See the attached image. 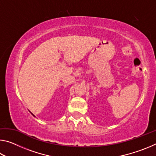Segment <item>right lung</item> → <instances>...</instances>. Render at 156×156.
<instances>
[{
    "label": "right lung",
    "mask_w": 156,
    "mask_h": 156,
    "mask_svg": "<svg viewBox=\"0 0 156 156\" xmlns=\"http://www.w3.org/2000/svg\"><path fill=\"white\" fill-rule=\"evenodd\" d=\"M31 114H32V113H31ZM33 115V114H32Z\"/></svg>",
    "instance_id": "obj_1"
}]
</instances>
